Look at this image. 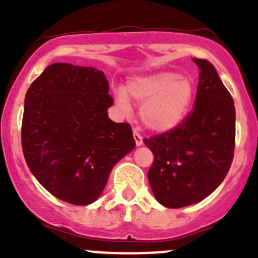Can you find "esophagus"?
<instances>
[{
	"instance_id": "1",
	"label": "esophagus",
	"mask_w": 258,
	"mask_h": 258,
	"mask_svg": "<svg viewBox=\"0 0 258 258\" xmlns=\"http://www.w3.org/2000/svg\"><path fill=\"white\" fill-rule=\"evenodd\" d=\"M133 137H134V141H136V145L137 146H141L143 143V138L141 136V133L138 132V129H134L133 131Z\"/></svg>"
}]
</instances>
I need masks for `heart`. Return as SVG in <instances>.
<instances>
[{"label": "heart", "mask_w": 258, "mask_h": 258, "mask_svg": "<svg viewBox=\"0 0 258 258\" xmlns=\"http://www.w3.org/2000/svg\"><path fill=\"white\" fill-rule=\"evenodd\" d=\"M126 95L142 104L141 118L155 132L169 131L182 121L192 102L191 79L175 72H156L136 77L127 84ZM124 93H118L117 103L124 113L131 112V104Z\"/></svg>", "instance_id": "1"}]
</instances>
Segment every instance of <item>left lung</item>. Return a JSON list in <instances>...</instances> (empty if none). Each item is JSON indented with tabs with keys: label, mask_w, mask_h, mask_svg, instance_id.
I'll use <instances>...</instances> for the list:
<instances>
[{
	"label": "left lung",
	"mask_w": 258,
	"mask_h": 258,
	"mask_svg": "<svg viewBox=\"0 0 258 258\" xmlns=\"http://www.w3.org/2000/svg\"><path fill=\"white\" fill-rule=\"evenodd\" d=\"M200 68L195 106L173 129L150 138L154 154L149 182L168 208H182L213 192L226 177L235 150V107L217 71L206 59Z\"/></svg>",
	"instance_id": "left-lung-1"
}]
</instances>
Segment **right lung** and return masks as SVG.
I'll use <instances>...</instances> for the list:
<instances>
[{
	"label": "right lung",
	"instance_id": "add662e5",
	"mask_svg": "<svg viewBox=\"0 0 258 258\" xmlns=\"http://www.w3.org/2000/svg\"><path fill=\"white\" fill-rule=\"evenodd\" d=\"M102 71L54 63L31 84L24 101L22 149L27 165L50 194L88 206L111 169L136 146L131 124L113 122V99Z\"/></svg>",
	"mask_w": 258,
	"mask_h": 258
}]
</instances>
